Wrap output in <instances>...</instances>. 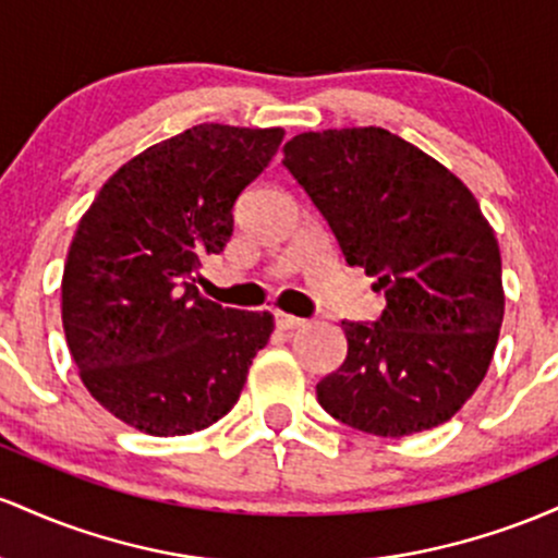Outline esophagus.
I'll list each match as a JSON object with an SVG mask.
<instances>
[{"mask_svg": "<svg viewBox=\"0 0 558 558\" xmlns=\"http://www.w3.org/2000/svg\"><path fill=\"white\" fill-rule=\"evenodd\" d=\"M274 318H277V327L290 331V329H300L305 324V318L300 316H292V313H284V311H277L274 313Z\"/></svg>", "mask_w": 558, "mask_h": 558, "instance_id": "esophagus-1", "label": "esophagus"}]
</instances>
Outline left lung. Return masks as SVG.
Segmentation results:
<instances>
[{"label": "left lung", "mask_w": 558, "mask_h": 558, "mask_svg": "<svg viewBox=\"0 0 558 558\" xmlns=\"http://www.w3.org/2000/svg\"><path fill=\"white\" fill-rule=\"evenodd\" d=\"M281 162L387 300L377 322H342L348 359L316 385L318 403L379 437L448 422L485 379L504 322L500 250L480 203L377 126L298 134Z\"/></svg>", "instance_id": "obj_1"}]
</instances>
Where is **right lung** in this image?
<instances>
[{"mask_svg":"<svg viewBox=\"0 0 558 558\" xmlns=\"http://www.w3.org/2000/svg\"><path fill=\"white\" fill-rule=\"evenodd\" d=\"M281 129L199 123L105 181L62 271V329L102 409L155 437L227 416L274 331L268 311L221 308L195 274L234 231V203L277 155Z\"/></svg>","mask_w":558,"mask_h":558,"instance_id":"right-lung-1","label":"right lung"}]
</instances>
